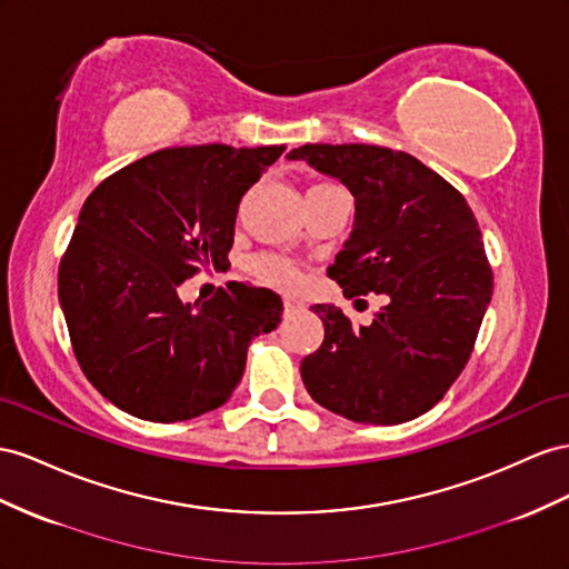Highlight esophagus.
<instances>
[{"label":"esophagus","instance_id":"esophagus-1","mask_svg":"<svg viewBox=\"0 0 569 569\" xmlns=\"http://www.w3.org/2000/svg\"><path fill=\"white\" fill-rule=\"evenodd\" d=\"M282 309H284V316H289V313L299 311V309H301V303H299L297 299H289V297H284V301H282Z\"/></svg>","mask_w":569,"mask_h":569}]
</instances>
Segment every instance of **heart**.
Returning <instances> with one entry per match:
<instances>
[{"label": "heart", "mask_w": 569, "mask_h": 569, "mask_svg": "<svg viewBox=\"0 0 569 569\" xmlns=\"http://www.w3.org/2000/svg\"><path fill=\"white\" fill-rule=\"evenodd\" d=\"M330 189H337L332 187V183H311L309 187V193H320V191H330ZM306 193V196H309ZM251 272L256 274V278L260 282H268V284H274V287H295L299 282V274L295 270V266L289 263V260L280 258V256H256L251 260Z\"/></svg>", "instance_id": "heart-1"}]
</instances>
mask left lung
Listing matches in <instances>:
<instances>
[{"instance_id": "left-lung-1", "label": "left lung", "mask_w": 569, "mask_h": 569, "mask_svg": "<svg viewBox=\"0 0 569 569\" xmlns=\"http://www.w3.org/2000/svg\"><path fill=\"white\" fill-rule=\"evenodd\" d=\"M289 160L337 177L357 201L328 278L347 299L386 297L368 326L316 306L326 337L301 361L306 390L357 423L421 417L465 371L493 295L479 222L450 181L402 150L309 143Z\"/></svg>"}]
</instances>
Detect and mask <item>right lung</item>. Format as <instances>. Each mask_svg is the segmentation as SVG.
<instances>
[{"label": "right lung", "instance_id": "add662e5", "mask_svg": "<svg viewBox=\"0 0 569 569\" xmlns=\"http://www.w3.org/2000/svg\"><path fill=\"white\" fill-rule=\"evenodd\" d=\"M284 146L162 148L100 181L59 263V303L86 378L131 417L174 423L232 397L282 299L229 282L201 306L177 289L224 268L243 193Z\"/></svg>", "mask_w": 569, "mask_h": 569}]
</instances>
